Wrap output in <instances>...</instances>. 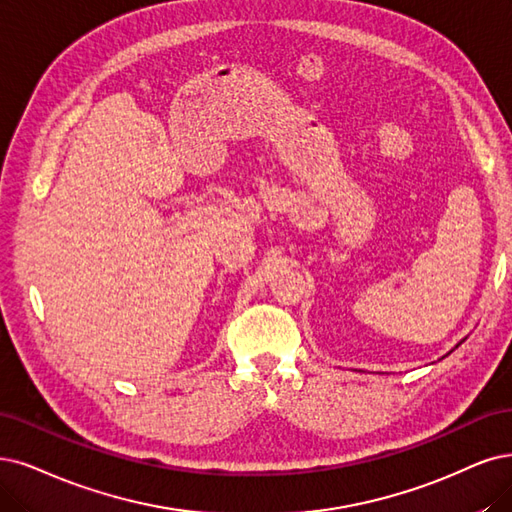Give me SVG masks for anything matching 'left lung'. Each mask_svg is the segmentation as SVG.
Instances as JSON below:
<instances>
[{
  "label": "left lung",
  "instance_id": "left-lung-1",
  "mask_svg": "<svg viewBox=\"0 0 512 512\" xmlns=\"http://www.w3.org/2000/svg\"><path fill=\"white\" fill-rule=\"evenodd\" d=\"M458 346H460V344H458ZM458 346H456V348H458Z\"/></svg>",
  "mask_w": 512,
  "mask_h": 512
}]
</instances>
